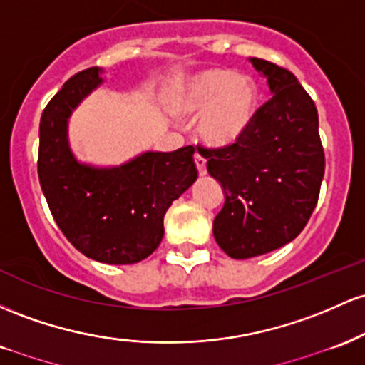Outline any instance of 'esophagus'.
Masks as SVG:
<instances>
[{"label":"esophagus","instance_id":"1","mask_svg":"<svg viewBox=\"0 0 365 365\" xmlns=\"http://www.w3.org/2000/svg\"><path fill=\"white\" fill-rule=\"evenodd\" d=\"M195 163H196V169H198L200 175L207 174V160H205V158L200 153L195 155Z\"/></svg>","mask_w":365,"mask_h":365}]
</instances>
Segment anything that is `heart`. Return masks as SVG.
I'll return each mask as SVG.
<instances>
[{
  "label": "heart",
  "mask_w": 365,
  "mask_h": 365,
  "mask_svg": "<svg viewBox=\"0 0 365 365\" xmlns=\"http://www.w3.org/2000/svg\"><path fill=\"white\" fill-rule=\"evenodd\" d=\"M260 91L252 77L229 68H208L184 86L175 108L182 115H202L198 134L210 146L235 145L255 120Z\"/></svg>",
  "instance_id": "b5f03b06"
}]
</instances>
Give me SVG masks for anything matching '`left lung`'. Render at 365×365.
<instances>
[{"label": "left lung", "instance_id": "obj_1", "mask_svg": "<svg viewBox=\"0 0 365 365\" xmlns=\"http://www.w3.org/2000/svg\"><path fill=\"white\" fill-rule=\"evenodd\" d=\"M250 61L267 77L272 98L235 145H198L226 195L214 236L232 259L264 255L300 235L317 205L326 163L317 108L304 86L279 65Z\"/></svg>", "mask_w": 365, "mask_h": 365}]
</instances>
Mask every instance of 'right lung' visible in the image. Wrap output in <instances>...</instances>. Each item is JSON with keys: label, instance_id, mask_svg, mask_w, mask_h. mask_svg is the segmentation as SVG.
Returning a JSON list of instances; mask_svg holds the SVG:
<instances>
[{"label": "right lung", "instance_id": "right-lung-1", "mask_svg": "<svg viewBox=\"0 0 365 365\" xmlns=\"http://www.w3.org/2000/svg\"><path fill=\"white\" fill-rule=\"evenodd\" d=\"M100 72H77L44 108L39 182L53 219L81 253L103 264H136L157 250L167 208L198 178L195 148L148 151L113 169L77 162L68 148L67 118L101 83Z\"/></svg>", "mask_w": 365, "mask_h": 365}]
</instances>
